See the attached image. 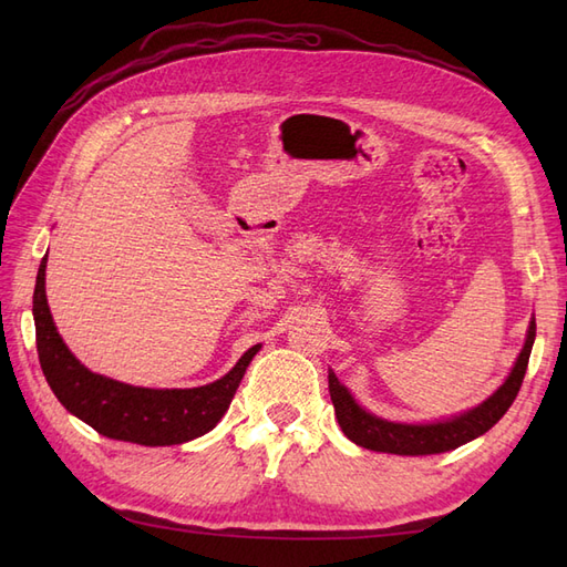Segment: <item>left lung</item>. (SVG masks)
<instances>
[{"label":"left lung","mask_w":567,"mask_h":567,"mask_svg":"<svg viewBox=\"0 0 567 567\" xmlns=\"http://www.w3.org/2000/svg\"><path fill=\"white\" fill-rule=\"evenodd\" d=\"M537 323L535 319L529 321L527 340L520 350V357L516 367H513L506 383L496 390L489 400H485L480 406L466 411V414L454 416L450 421H437L427 425H406V423H392L375 419L369 411L359 406L346 385H340L336 373H329V390H331V402L336 409V419L354 444L364 450L373 452H388V454H400V456H423V454H442L461 447L483 433L499 421L513 400L518 398V390L523 385L532 342H535Z\"/></svg>","instance_id":"1"}]
</instances>
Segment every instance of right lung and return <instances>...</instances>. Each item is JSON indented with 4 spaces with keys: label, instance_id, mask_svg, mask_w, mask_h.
Instances as JSON below:
<instances>
[{
    "label": "right lung",
    "instance_id": "right-lung-1",
    "mask_svg": "<svg viewBox=\"0 0 567 567\" xmlns=\"http://www.w3.org/2000/svg\"><path fill=\"white\" fill-rule=\"evenodd\" d=\"M44 269L47 257L40 265L35 296H32L38 354L49 388L71 414L101 435L144 444V447L182 444L213 431L229 409L236 388L260 346H252L238 359L225 379L200 388L151 390L106 379L82 367L61 340L47 305Z\"/></svg>",
    "mask_w": 567,
    "mask_h": 567
}]
</instances>
